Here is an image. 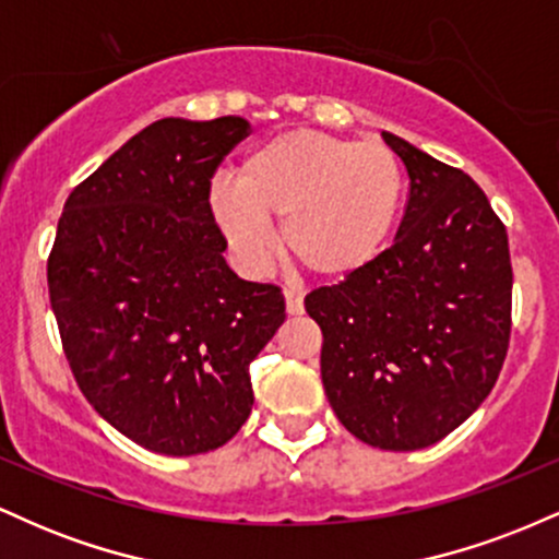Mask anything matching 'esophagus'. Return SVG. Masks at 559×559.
Wrapping results in <instances>:
<instances>
[{
  "label": "esophagus",
  "mask_w": 559,
  "mask_h": 559,
  "mask_svg": "<svg viewBox=\"0 0 559 559\" xmlns=\"http://www.w3.org/2000/svg\"><path fill=\"white\" fill-rule=\"evenodd\" d=\"M284 299H286L288 316H301V312H305V299H301L299 292H292V288H286Z\"/></svg>",
  "instance_id": "obj_1"
}]
</instances>
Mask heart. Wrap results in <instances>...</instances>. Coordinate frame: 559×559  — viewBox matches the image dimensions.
I'll use <instances>...</instances> for the list:
<instances>
[{"label":"heart","mask_w":559,"mask_h":559,"mask_svg":"<svg viewBox=\"0 0 559 559\" xmlns=\"http://www.w3.org/2000/svg\"><path fill=\"white\" fill-rule=\"evenodd\" d=\"M210 204L230 247L252 265L271 258L267 223H281L288 258L320 278H349L394 239L404 170L381 141L292 131L249 152L236 183L217 181Z\"/></svg>","instance_id":"1"}]
</instances>
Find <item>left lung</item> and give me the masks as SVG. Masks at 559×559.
<instances>
[{
  "label": "left lung",
  "instance_id": "obj_1",
  "mask_svg": "<svg viewBox=\"0 0 559 559\" xmlns=\"http://www.w3.org/2000/svg\"><path fill=\"white\" fill-rule=\"evenodd\" d=\"M409 176L396 239L368 271L305 297L333 413L365 444L431 447L489 396L510 344L507 230L480 186L383 131Z\"/></svg>",
  "mask_w": 559,
  "mask_h": 559
}]
</instances>
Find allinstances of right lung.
I'll return each mask as SVG.
<instances>
[{
  "instance_id": "obj_1",
  "label": "right lung",
  "mask_w": 559,
  "mask_h": 559,
  "mask_svg": "<svg viewBox=\"0 0 559 559\" xmlns=\"http://www.w3.org/2000/svg\"><path fill=\"white\" fill-rule=\"evenodd\" d=\"M243 118H163L70 191L47 262L62 349L88 404L139 447L213 452L252 413L249 362L284 294L228 267L210 178Z\"/></svg>"
}]
</instances>
